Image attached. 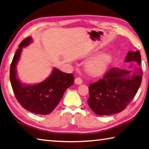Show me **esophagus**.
Here are the masks:
<instances>
[{"instance_id":"esophagus-1","label":"esophagus","mask_w":149,"mask_h":149,"mask_svg":"<svg viewBox=\"0 0 149 149\" xmlns=\"http://www.w3.org/2000/svg\"><path fill=\"white\" fill-rule=\"evenodd\" d=\"M82 79L81 78H80V77H77V78H75V80H74V82H75V84H77V85H80V84H81L82 83Z\"/></svg>"}]
</instances>
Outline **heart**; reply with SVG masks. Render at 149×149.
Instances as JSON below:
<instances>
[{
	"label": "heart",
	"mask_w": 149,
	"mask_h": 149,
	"mask_svg": "<svg viewBox=\"0 0 149 149\" xmlns=\"http://www.w3.org/2000/svg\"><path fill=\"white\" fill-rule=\"evenodd\" d=\"M110 57L107 54L98 56L89 61L87 65L88 71L92 74H99L104 71L109 61Z\"/></svg>",
	"instance_id": "heart-1"
}]
</instances>
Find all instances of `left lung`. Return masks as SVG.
I'll return each mask as SVG.
<instances>
[{"label": "left lung", "instance_id": "obj_1", "mask_svg": "<svg viewBox=\"0 0 149 149\" xmlns=\"http://www.w3.org/2000/svg\"><path fill=\"white\" fill-rule=\"evenodd\" d=\"M139 50L129 51L126 62L135 61L141 64ZM142 71L136 67L134 70L109 69L98 82L89 86L88 105L99 116H111L122 111L135 97L142 81Z\"/></svg>", "mask_w": 149, "mask_h": 149}]
</instances>
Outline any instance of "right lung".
<instances>
[{
  "mask_svg": "<svg viewBox=\"0 0 149 149\" xmlns=\"http://www.w3.org/2000/svg\"><path fill=\"white\" fill-rule=\"evenodd\" d=\"M32 38L28 37L19 44L10 65V82L17 100L22 108L32 113L48 115L54 110L66 89L73 85L74 76L54 68L49 77L35 85L22 84L17 77L16 65L22 47L29 45Z\"/></svg>",
  "mask_w": 149,
  "mask_h": 149,
  "instance_id": "add662e5",
  "label": "right lung"
}]
</instances>
